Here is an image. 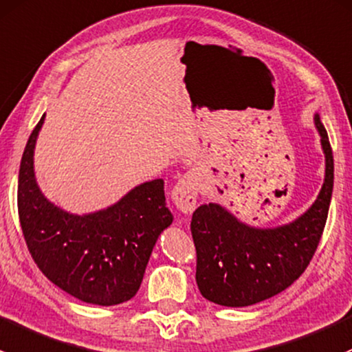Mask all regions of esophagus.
I'll use <instances>...</instances> for the list:
<instances>
[{
	"label": "esophagus",
	"instance_id": "34e87169",
	"mask_svg": "<svg viewBox=\"0 0 352 352\" xmlns=\"http://www.w3.org/2000/svg\"><path fill=\"white\" fill-rule=\"evenodd\" d=\"M198 191H200V183L195 173H186L177 179L171 191V200L176 208L183 213H191L197 206Z\"/></svg>",
	"mask_w": 352,
	"mask_h": 352
}]
</instances>
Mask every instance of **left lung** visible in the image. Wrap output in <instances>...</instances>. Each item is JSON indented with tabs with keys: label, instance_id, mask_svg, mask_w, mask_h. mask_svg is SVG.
<instances>
[{
	"label": "left lung",
	"instance_id": "8db88e82",
	"mask_svg": "<svg viewBox=\"0 0 352 352\" xmlns=\"http://www.w3.org/2000/svg\"><path fill=\"white\" fill-rule=\"evenodd\" d=\"M325 155V177L305 213L278 227H254L226 206L195 210L191 235L197 248V285L206 300L223 307H249L278 295L307 270L327 222L334 188V157L327 130L314 117Z\"/></svg>",
	"mask_w": 352,
	"mask_h": 352
}]
</instances>
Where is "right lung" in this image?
Masks as SVG:
<instances>
[{
    "instance_id": "add662e5",
    "label": "right lung",
    "mask_w": 352,
    "mask_h": 352,
    "mask_svg": "<svg viewBox=\"0 0 352 352\" xmlns=\"http://www.w3.org/2000/svg\"><path fill=\"white\" fill-rule=\"evenodd\" d=\"M45 115L32 132L18 173V215L38 270L60 289L93 305H118L139 292L155 242L173 223L164 181L132 188L98 212L71 213L47 200L34 152Z\"/></svg>"
}]
</instances>
